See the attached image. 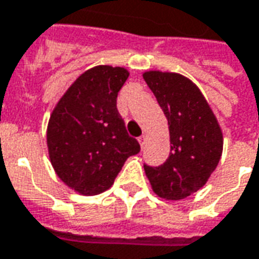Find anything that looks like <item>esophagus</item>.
Masks as SVG:
<instances>
[{"label":"esophagus","mask_w":259,"mask_h":259,"mask_svg":"<svg viewBox=\"0 0 259 259\" xmlns=\"http://www.w3.org/2000/svg\"><path fill=\"white\" fill-rule=\"evenodd\" d=\"M146 137H147L146 135H143V136H140V137H139V143H140L141 148H143V147H144V144H146Z\"/></svg>","instance_id":"esophagus-1"}]
</instances>
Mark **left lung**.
Masks as SVG:
<instances>
[{"label":"left lung","mask_w":259,"mask_h":259,"mask_svg":"<svg viewBox=\"0 0 259 259\" xmlns=\"http://www.w3.org/2000/svg\"><path fill=\"white\" fill-rule=\"evenodd\" d=\"M168 119L170 154L166 162L144 170L152 191L178 201L202 189L222 157L223 135L201 90L183 74L148 70L143 73Z\"/></svg>","instance_id":"left-lung-1"}]
</instances>
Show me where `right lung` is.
<instances>
[{"label":"right lung","instance_id":"obj_1","mask_svg":"<svg viewBox=\"0 0 259 259\" xmlns=\"http://www.w3.org/2000/svg\"><path fill=\"white\" fill-rule=\"evenodd\" d=\"M129 70L98 65L85 70L57 102L47 126L48 157L59 179L81 195L115 182L126 159L140 151L126 132L116 97Z\"/></svg>","mask_w":259,"mask_h":259}]
</instances>
